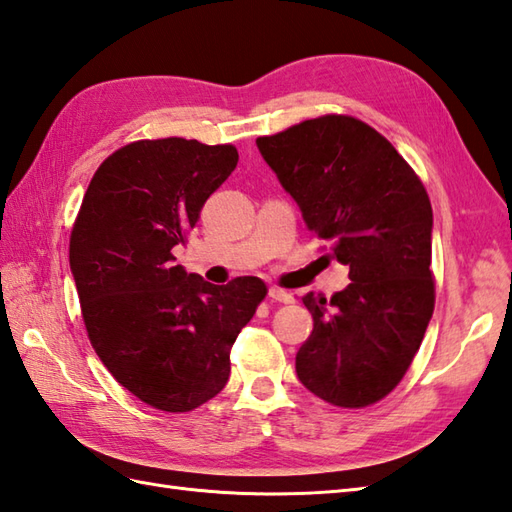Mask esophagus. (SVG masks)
<instances>
[{"label": "esophagus", "mask_w": 512, "mask_h": 512, "mask_svg": "<svg viewBox=\"0 0 512 512\" xmlns=\"http://www.w3.org/2000/svg\"><path fill=\"white\" fill-rule=\"evenodd\" d=\"M268 297L273 299V301H279V303H292V301H295V297H292L290 292L281 290V288H270L268 290Z\"/></svg>", "instance_id": "1"}]
</instances>
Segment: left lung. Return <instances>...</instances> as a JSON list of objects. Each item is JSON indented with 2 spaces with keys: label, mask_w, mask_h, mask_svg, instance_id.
I'll use <instances>...</instances> for the list:
<instances>
[{
  "label": "left lung",
  "mask_w": 512,
  "mask_h": 512,
  "mask_svg": "<svg viewBox=\"0 0 512 512\" xmlns=\"http://www.w3.org/2000/svg\"><path fill=\"white\" fill-rule=\"evenodd\" d=\"M308 231L350 266L332 299L308 292L314 319L297 376L336 407H367L394 389L433 314V213L422 182L394 145L352 116H321L257 138Z\"/></svg>",
  "instance_id": "left-lung-1"
}]
</instances>
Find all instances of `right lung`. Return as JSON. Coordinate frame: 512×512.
Segmentation results:
<instances>
[{"label": "right lung", "instance_id": "obj_1", "mask_svg": "<svg viewBox=\"0 0 512 512\" xmlns=\"http://www.w3.org/2000/svg\"><path fill=\"white\" fill-rule=\"evenodd\" d=\"M233 145L138 140L96 169L70 237V270L96 354L125 389L162 411L220 394L231 347L266 286H215L173 266L204 202L237 167Z\"/></svg>", "mask_w": 512, "mask_h": 512}]
</instances>
